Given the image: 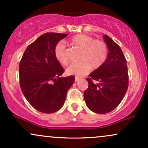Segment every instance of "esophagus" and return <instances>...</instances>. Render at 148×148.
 <instances>
[{"label": "esophagus", "mask_w": 148, "mask_h": 148, "mask_svg": "<svg viewBox=\"0 0 148 148\" xmlns=\"http://www.w3.org/2000/svg\"><path fill=\"white\" fill-rule=\"evenodd\" d=\"M81 79V78H79V77H78V76H76L75 77V81L76 82V81H79V80Z\"/></svg>", "instance_id": "1"}]
</instances>
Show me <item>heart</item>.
Wrapping results in <instances>:
<instances>
[{"label": "heart", "mask_w": 148, "mask_h": 148, "mask_svg": "<svg viewBox=\"0 0 148 148\" xmlns=\"http://www.w3.org/2000/svg\"><path fill=\"white\" fill-rule=\"evenodd\" d=\"M71 44L83 49L80 60L81 62L71 64L67 69L68 74L82 76L92 68L97 69L103 65L108 56V47L103 40H95L93 37L84 34H78L70 40ZM56 58L63 65H67L69 58L67 47L63 42H59L54 48Z\"/></svg>", "instance_id": "heart-1"}]
</instances>
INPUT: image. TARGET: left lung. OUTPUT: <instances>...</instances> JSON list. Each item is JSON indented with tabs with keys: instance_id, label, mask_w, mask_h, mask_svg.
I'll use <instances>...</instances> for the list:
<instances>
[{
	"instance_id": "1",
	"label": "left lung",
	"mask_w": 148,
	"mask_h": 148,
	"mask_svg": "<svg viewBox=\"0 0 148 148\" xmlns=\"http://www.w3.org/2000/svg\"><path fill=\"white\" fill-rule=\"evenodd\" d=\"M103 39L108 49L106 61L101 67L89 74L88 88L84 92L86 103L92 111L99 114L109 113L120 104L128 88L127 60L123 51L108 35ZM97 81L95 84L93 81Z\"/></svg>"
}]
</instances>
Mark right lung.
Instances as JSON below:
<instances>
[{
	"label": "right lung",
	"mask_w": 148,
	"mask_h": 148,
	"mask_svg": "<svg viewBox=\"0 0 148 148\" xmlns=\"http://www.w3.org/2000/svg\"><path fill=\"white\" fill-rule=\"evenodd\" d=\"M68 34L47 33L28 46L19 63V84L34 108L44 113L63 106L75 77H60L64 69L54 55L55 46Z\"/></svg>",
	"instance_id": "1"
}]
</instances>
